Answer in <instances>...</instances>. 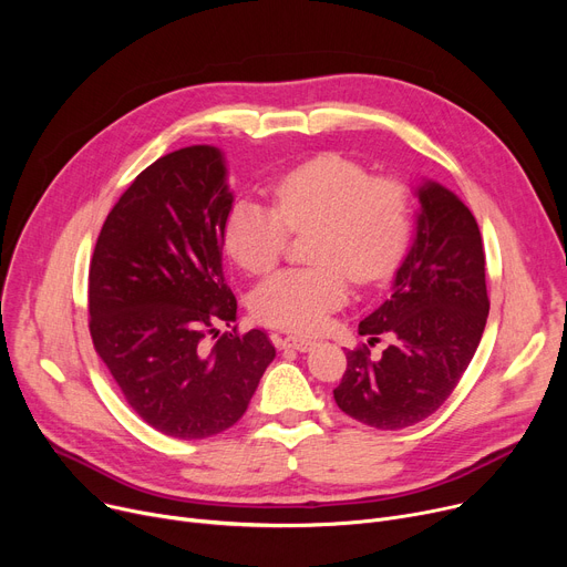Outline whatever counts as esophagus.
<instances>
[{
	"label": "esophagus",
	"instance_id": "esophagus-1",
	"mask_svg": "<svg viewBox=\"0 0 567 567\" xmlns=\"http://www.w3.org/2000/svg\"><path fill=\"white\" fill-rule=\"evenodd\" d=\"M315 340L310 338H301V336H287L285 338V347H291L296 351H312L315 349Z\"/></svg>",
	"mask_w": 567,
	"mask_h": 567
}]
</instances>
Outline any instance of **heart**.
Here are the masks:
<instances>
[{
    "instance_id": "b5f03b06",
    "label": "heart",
    "mask_w": 567,
    "mask_h": 567,
    "mask_svg": "<svg viewBox=\"0 0 567 567\" xmlns=\"http://www.w3.org/2000/svg\"><path fill=\"white\" fill-rule=\"evenodd\" d=\"M274 208L238 197L223 223L227 255L248 274L274 268L291 231L317 225L310 268H285L264 280L250 299L268 326L317 333L349 299V276L374 285L400 261L411 212L393 178H370L365 167L336 154L317 156L282 174L271 188Z\"/></svg>"
}]
</instances>
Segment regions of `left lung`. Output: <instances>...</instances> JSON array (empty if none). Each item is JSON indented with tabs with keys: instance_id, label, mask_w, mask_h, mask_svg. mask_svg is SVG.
<instances>
[{
	"instance_id": "left-lung-1",
	"label": "left lung",
	"mask_w": 567,
	"mask_h": 567,
	"mask_svg": "<svg viewBox=\"0 0 567 567\" xmlns=\"http://www.w3.org/2000/svg\"><path fill=\"white\" fill-rule=\"evenodd\" d=\"M413 195V238L391 299L359 323L368 342L391 333L393 344L377 361L370 349L347 351V372L333 391L347 415L377 430L421 423L449 400L489 315L483 236L468 206L432 178H421Z\"/></svg>"
}]
</instances>
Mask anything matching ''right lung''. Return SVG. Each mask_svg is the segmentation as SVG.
<instances>
[{
  "mask_svg": "<svg viewBox=\"0 0 567 567\" xmlns=\"http://www.w3.org/2000/svg\"><path fill=\"white\" fill-rule=\"evenodd\" d=\"M231 204L220 148H178L118 197L89 266L94 347L140 419L174 439L231 427L276 359L257 329L206 344L216 321L236 319L223 274Z\"/></svg>",
  "mask_w": 567,
  "mask_h": 567,
  "instance_id": "obj_1",
  "label": "right lung"
}]
</instances>
